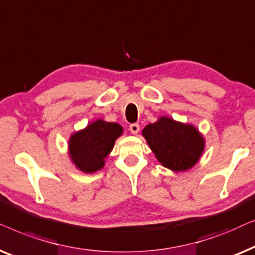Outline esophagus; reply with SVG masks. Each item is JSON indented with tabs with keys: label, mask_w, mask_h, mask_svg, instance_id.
<instances>
[{
	"label": "esophagus",
	"mask_w": 255,
	"mask_h": 255,
	"mask_svg": "<svg viewBox=\"0 0 255 255\" xmlns=\"http://www.w3.org/2000/svg\"><path fill=\"white\" fill-rule=\"evenodd\" d=\"M129 129H130L131 134L136 135L139 131V125L138 124H131L130 126H129Z\"/></svg>",
	"instance_id": "34e87169"
}]
</instances>
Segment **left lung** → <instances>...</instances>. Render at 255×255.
<instances>
[{
	"label": "left lung",
	"instance_id": "8db88e82",
	"mask_svg": "<svg viewBox=\"0 0 255 255\" xmlns=\"http://www.w3.org/2000/svg\"><path fill=\"white\" fill-rule=\"evenodd\" d=\"M150 149L164 167L184 172L199 162L206 146L203 135L191 124L160 117L142 130Z\"/></svg>",
	"mask_w": 255,
	"mask_h": 255
}]
</instances>
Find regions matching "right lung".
Here are the masks:
<instances>
[{
	"label": "right lung",
	"mask_w": 255,
	"mask_h": 255,
	"mask_svg": "<svg viewBox=\"0 0 255 255\" xmlns=\"http://www.w3.org/2000/svg\"><path fill=\"white\" fill-rule=\"evenodd\" d=\"M123 132L124 128L119 124L107 123L102 119L75 131L68 141V153L71 162L84 173L102 170L117 138Z\"/></svg>",
	"instance_id": "obj_1"
}]
</instances>
